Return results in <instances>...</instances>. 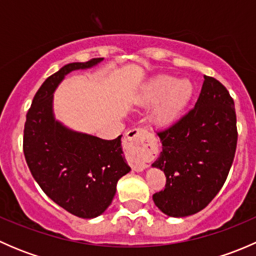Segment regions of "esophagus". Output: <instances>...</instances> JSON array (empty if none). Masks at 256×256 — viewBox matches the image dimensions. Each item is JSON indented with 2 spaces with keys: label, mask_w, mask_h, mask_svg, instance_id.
Returning a JSON list of instances; mask_svg holds the SVG:
<instances>
[{
  "label": "esophagus",
  "mask_w": 256,
  "mask_h": 256,
  "mask_svg": "<svg viewBox=\"0 0 256 256\" xmlns=\"http://www.w3.org/2000/svg\"><path fill=\"white\" fill-rule=\"evenodd\" d=\"M124 144L130 154L128 160L134 171H144L147 167V162L151 161L156 154L151 134L144 128H132L125 135Z\"/></svg>",
  "instance_id": "esophagus-1"
}]
</instances>
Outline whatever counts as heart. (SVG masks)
<instances>
[{"mask_svg": "<svg viewBox=\"0 0 256 256\" xmlns=\"http://www.w3.org/2000/svg\"><path fill=\"white\" fill-rule=\"evenodd\" d=\"M192 95V85L188 80H177L174 76H161L152 82L146 100L150 102L164 100L154 109V118L158 125L171 126L180 118Z\"/></svg>", "mask_w": 256, "mask_h": 256, "instance_id": "b5f03b06", "label": "heart"}]
</instances>
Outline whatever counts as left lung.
I'll use <instances>...</instances> for the list:
<instances>
[{"label":"left lung","mask_w":256,"mask_h":256,"mask_svg":"<svg viewBox=\"0 0 256 256\" xmlns=\"http://www.w3.org/2000/svg\"><path fill=\"white\" fill-rule=\"evenodd\" d=\"M158 138L162 152L152 167L164 172L166 187L154 194V204L174 218L198 213L223 187L236 154V108L226 88L204 76L194 108Z\"/></svg>","instance_id":"1"}]
</instances>
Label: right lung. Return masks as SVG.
Masks as SVG:
<instances>
[{"instance_id":"obj_1","label":"right lung","mask_w":256,"mask_h":256,"mask_svg":"<svg viewBox=\"0 0 256 256\" xmlns=\"http://www.w3.org/2000/svg\"><path fill=\"white\" fill-rule=\"evenodd\" d=\"M104 58L69 63L46 79L26 116L23 152L33 178L43 192L79 218H95L106 210L121 177L130 172L121 136L102 140L76 132L56 120L53 92L64 76L95 66Z\"/></svg>"}]
</instances>
